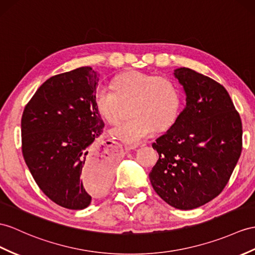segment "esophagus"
I'll use <instances>...</instances> for the list:
<instances>
[{"mask_svg": "<svg viewBox=\"0 0 255 255\" xmlns=\"http://www.w3.org/2000/svg\"><path fill=\"white\" fill-rule=\"evenodd\" d=\"M128 149H131V148H127V150H128Z\"/></svg>", "mask_w": 255, "mask_h": 255, "instance_id": "34e87169", "label": "esophagus"}]
</instances>
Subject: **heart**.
<instances>
[{
	"label": "heart",
	"mask_w": 255,
	"mask_h": 255,
	"mask_svg": "<svg viewBox=\"0 0 255 255\" xmlns=\"http://www.w3.org/2000/svg\"><path fill=\"white\" fill-rule=\"evenodd\" d=\"M94 104L98 114L109 123L119 121L124 105L131 104V119L118 123L110 133L124 144L136 146L156 129L163 131L174 124L181 108V96L170 79L131 71L115 78L113 86L99 84L94 93Z\"/></svg>",
	"instance_id": "1"
}]
</instances>
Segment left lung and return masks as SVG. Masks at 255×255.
Masks as SVG:
<instances>
[{
    "label": "left lung",
    "mask_w": 255,
    "mask_h": 255,
    "mask_svg": "<svg viewBox=\"0 0 255 255\" xmlns=\"http://www.w3.org/2000/svg\"><path fill=\"white\" fill-rule=\"evenodd\" d=\"M174 76L186 105L152 144L159 159L149 179L167 204L191 210L214 199L228 183L241 154L242 124L224 86L185 67Z\"/></svg>",
    "instance_id": "left-lung-1"
}]
</instances>
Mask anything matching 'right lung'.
<instances>
[{"label": "right lung", "mask_w": 255, "mask_h": 255, "mask_svg": "<svg viewBox=\"0 0 255 255\" xmlns=\"http://www.w3.org/2000/svg\"><path fill=\"white\" fill-rule=\"evenodd\" d=\"M98 76L81 67L46 80L24 107L22 156L40 189L58 206L82 210L113 181L108 154L93 145L104 121L95 107Z\"/></svg>", "instance_id": "right-lung-1"}]
</instances>
